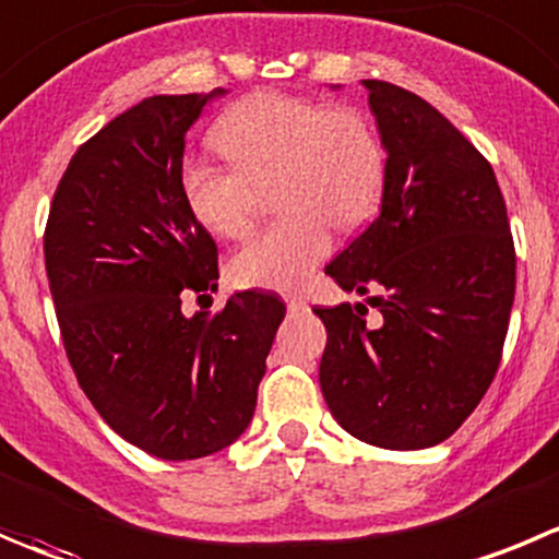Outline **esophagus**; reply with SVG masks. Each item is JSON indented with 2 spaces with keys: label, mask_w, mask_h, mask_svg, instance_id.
<instances>
[{
  "label": "esophagus",
  "mask_w": 559,
  "mask_h": 559,
  "mask_svg": "<svg viewBox=\"0 0 559 559\" xmlns=\"http://www.w3.org/2000/svg\"><path fill=\"white\" fill-rule=\"evenodd\" d=\"M283 299H285V305H288L290 316H301V312H307V310H310V307H307V301L301 299L299 294H285Z\"/></svg>",
  "instance_id": "esophagus-1"
}]
</instances>
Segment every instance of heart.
Returning a JSON list of instances; mask_svg holds the SVG:
<instances>
[{
  "label": "heart",
  "instance_id": "heart-1",
  "mask_svg": "<svg viewBox=\"0 0 559 559\" xmlns=\"http://www.w3.org/2000/svg\"><path fill=\"white\" fill-rule=\"evenodd\" d=\"M233 164L186 158L180 194L205 230L243 238L258 222L254 186L271 183L283 219L233 254L243 288L290 290L332 249V225L356 230L379 209L386 156L368 115L307 95L263 90L238 100L214 129Z\"/></svg>",
  "mask_w": 559,
  "mask_h": 559
}]
</instances>
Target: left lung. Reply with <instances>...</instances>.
Returning <instances> with one entry per match:
<instances>
[{
    "instance_id": "left-lung-1",
    "label": "left lung",
    "mask_w": 559,
    "mask_h": 559,
    "mask_svg": "<svg viewBox=\"0 0 559 559\" xmlns=\"http://www.w3.org/2000/svg\"><path fill=\"white\" fill-rule=\"evenodd\" d=\"M386 151L381 214L326 274L365 305L318 307L321 392L350 436L386 450L444 442L497 376L515 294L504 197L483 153L439 109L365 79ZM374 296H369V290Z\"/></svg>"
}]
</instances>
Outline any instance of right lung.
<instances>
[{
	"label": "right lung",
	"mask_w": 559,
	"mask_h": 559,
	"mask_svg": "<svg viewBox=\"0 0 559 559\" xmlns=\"http://www.w3.org/2000/svg\"><path fill=\"white\" fill-rule=\"evenodd\" d=\"M225 90L153 95L90 136L55 191L46 276L68 362L115 433L164 461L219 453L252 423L285 305L243 290L216 316L211 233L180 194L186 131Z\"/></svg>",
	"instance_id": "1"
}]
</instances>
